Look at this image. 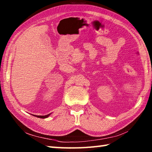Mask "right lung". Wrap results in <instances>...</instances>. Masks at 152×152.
I'll return each instance as SVG.
<instances>
[{
    "label": "right lung",
    "instance_id": "obj_1",
    "mask_svg": "<svg viewBox=\"0 0 152 152\" xmlns=\"http://www.w3.org/2000/svg\"><path fill=\"white\" fill-rule=\"evenodd\" d=\"M51 115V113H50V114H48V115H33V116H35V117H38V118H41V119H45V118H48L49 116H50V115Z\"/></svg>",
    "mask_w": 152,
    "mask_h": 152
}]
</instances>
